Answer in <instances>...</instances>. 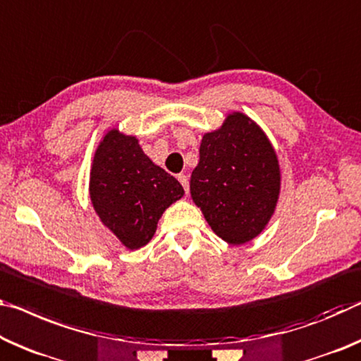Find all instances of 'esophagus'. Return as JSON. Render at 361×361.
<instances>
[{
  "label": "esophagus",
  "instance_id": "esophagus-1",
  "mask_svg": "<svg viewBox=\"0 0 361 361\" xmlns=\"http://www.w3.org/2000/svg\"><path fill=\"white\" fill-rule=\"evenodd\" d=\"M178 181L181 183V186L185 188V191L190 192V178H188V175L180 173V175H178Z\"/></svg>",
  "mask_w": 361,
  "mask_h": 361
}]
</instances>
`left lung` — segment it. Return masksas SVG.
Instances as JSON below:
<instances>
[{
  "label": "left lung",
  "mask_w": 361,
  "mask_h": 361,
  "mask_svg": "<svg viewBox=\"0 0 361 361\" xmlns=\"http://www.w3.org/2000/svg\"><path fill=\"white\" fill-rule=\"evenodd\" d=\"M191 197L212 230L239 245L263 231L276 209L281 173L259 125L241 112L205 133L191 175Z\"/></svg>",
  "instance_id": "1"
}]
</instances>
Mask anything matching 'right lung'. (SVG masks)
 I'll use <instances>...</instances> for the list:
<instances>
[{
    "instance_id": "1",
    "label": "right lung",
    "mask_w": 361,
    "mask_h": 361,
    "mask_svg": "<svg viewBox=\"0 0 361 361\" xmlns=\"http://www.w3.org/2000/svg\"><path fill=\"white\" fill-rule=\"evenodd\" d=\"M183 194L178 180L142 152L136 136L107 131L91 165L90 197L125 247L135 250L149 243L164 210Z\"/></svg>"
}]
</instances>
